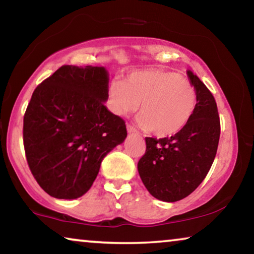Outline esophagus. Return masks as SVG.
Instances as JSON below:
<instances>
[{
  "mask_svg": "<svg viewBox=\"0 0 254 254\" xmlns=\"http://www.w3.org/2000/svg\"><path fill=\"white\" fill-rule=\"evenodd\" d=\"M127 130H128V133H137L136 128H135L134 126H131V125H129V124H127Z\"/></svg>",
  "mask_w": 254,
  "mask_h": 254,
  "instance_id": "obj_1",
  "label": "esophagus"
}]
</instances>
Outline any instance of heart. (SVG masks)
I'll list each match as a JSON object with an SVG mask.
<instances>
[{"mask_svg":"<svg viewBox=\"0 0 254 254\" xmlns=\"http://www.w3.org/2000/svg\"><path fill=\"white\" fill-rule=\"evenodd\" d=\"M109 106L118 116L133 113L140 106L138 121L156 136L178 134L192 119L197 105L196 88L175 71H134L109 88Z\"/></svg>","mask_w":254,"mask_h":254,"instance_id":"1","label":"heart"}]
</instances>
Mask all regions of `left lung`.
<instances>
[{
    "mask_svg": "<svg viewBox=\"0 0 254 254\" xmlns=\"http://www.w3.org/2000/svg\"><path fill=\"white\" fill-rule=\"evenodd\" d=\"M187 75L197 91L192 119L171 137H145L147 149L137 163L145 189L165 202L189 196L202 183L220 141V116L214 96L196 75L190 70Z\"/></svg>",
    "mask_w": 254,
    "mask_h": 254,
    "instance_id": "left-lung-1",
    "label": "left lung"
}]
</instances>
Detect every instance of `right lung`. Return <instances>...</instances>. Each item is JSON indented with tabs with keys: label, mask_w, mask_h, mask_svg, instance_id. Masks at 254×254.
<instances>
[{
	"label": "right lung",
	"mask_w": 254,
	"mask_h": 254,
	"mask_svg": "<svg viewBox=\"0 0 254 254\" xmlns=\"http://www.w3.org/2000/svg\"><path fill=\"white\" fill-rule=\"evenodd\" d=\"M104 67L64 64L37 86L24 114L27 164L39 186L57 199L90 190L103 158L127 136L123 118L104 105Z\"/></svg>",
	"instance_id": "add662e5"
}]
</instances>
